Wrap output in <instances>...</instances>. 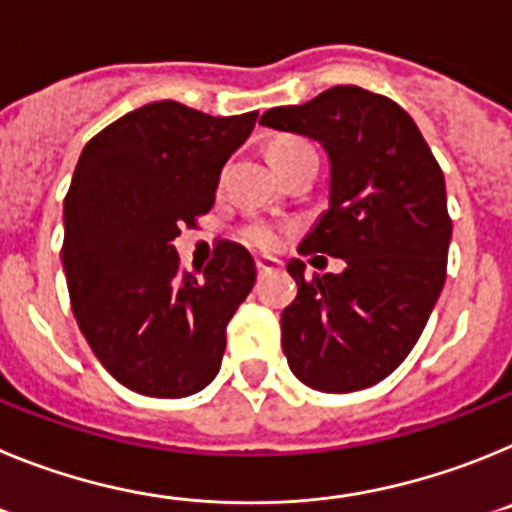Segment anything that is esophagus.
Masks as SVG:
<instances>
[{"mask_svg": "<svg viewBox=\"0 0 512 512\" xmlns=\"http://www.w3.org/2000/svg\"><path fill=\"white\" fill-rule=\"evenodd\" d=\"M256 269H259V274H269V271L279 269V261L274 256H259L256 259Z\"/></svg>", "mask_w": 512, "mask_h": 512, "instance_id": "esophagus-1", "label": "esophagus"}]
</instances>
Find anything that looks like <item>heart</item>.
<instances>
[{"label":"heart","instance_id":"1","mask_svg":"<svg viewBox=\"0 0 512 512\" xmlns=\"http://www.w3.org/2000/svg\"><path fill=\"white\" fill-rule=\"evenodd\" d=\"M307 146H310V143H305L302 138H282L274 143V148H271V158H274V164H277V161H282V158L292 156V153L302 151V148ZM246 238L261 248H274L282 241V228L269 223H253L246 228Z\"/></svg>","mask_w":512,"mask_h":512}]
</instances>
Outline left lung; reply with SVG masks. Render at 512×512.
<instances>
[{"label":"left lung","mask_w":512,"mask_h":512,"mask_svg":"<svg viewBox=\"0 0 512 512\" xmlns=\"http://www.w3.org/2000/svg\"><path fill=\"white\" fill-rule=\"evenodd\" d=\"M259 122L325 148L328 210L297 251L346 261L341 274L312 279L300 259L287 264L297 282L282 312L289 369L320 392L372 387L413 351L446 282L441 166L400 104L361 87L325 89Z\"/></svg>","instance_id":"1"}]
</instances>
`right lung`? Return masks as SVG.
Instances as JSON below:
<instances>
[{
  "mask_svg": "<svg viewBox=\"0 0 512 512\" xmlns=\"http://www.w3.org/2000/svg\"><path fill=\"white\" fill-rule=\"evenodd\" d=\"M259 112L212 117L151 102L89 140L63 200V271L94 356L148 397H187L220 372L225 328L256 282L251 253L220 241L200 277L174 238L215 202L225 161Z\"/></svg>",
  "mask_w": 512,
  "mask_h": 512,
  "instance_id": "1",
  "label": "right lung"
}]
</instances>
